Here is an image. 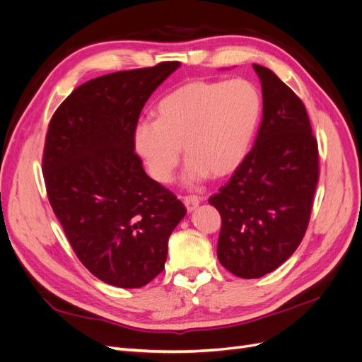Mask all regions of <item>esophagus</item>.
<instances>
[{
  "label": "esophagus",
  "instance_id": "1",
  "mask_svg": "<svg viewBox=\"0 0 362 362\" xmlns=\"http://www.w3.org/2000/svg\"><path fill=\"white\" fill-rule=\"evenodd\" d=\"M182 201H184V205H185V208H187L189 211H193L194 208L201 204V198H199V196H196V194L184 196Z\"/></svg>",
  "mask_w": 362,
  "mask_h": 362
}]
</instances>
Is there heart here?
Here are the masks:
<instances>
[{
  "label": "heart",
  "mask_w": 362,
  "mask_h": 362,
  "mask_svg": "<svg viewBox=\"0 0 362 362\" xmlns=\"http://www.w3.org/2000/svg\"><path fill=\"white\" fill-rule=\"evenodd\" d=\"M157 119H144L133 133L134 148L148 173L170 181L181 157L187 178H222L245 160L261 115V95L245 78L196 80L163 96Z\"/></svg>",
  "instance_id": "1"
}]
</instances>
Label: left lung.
I'll use <instances>...</instances> for the list:
<instances>
[{
	"label": "left lung",
	"instance_id": "obj_1",
	"mask_svg": "<svg viewBox=\"0 0 362 362\" xmlns=\"http://www.w3.org/2000/svg\"><path fill=\"white\" fill-rule=\"evenodd\" d=\"M262 87L258 137L231 180L208 202L222 217L217 258L243 279L267 275L298 249L319 182V145L300 98L254 64Z\"/></svg>",
	"mask_w": 362,
	"mask_h": 362
}]
</instances>
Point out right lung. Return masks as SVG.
<instances>
[{
    "label": "right lung",
    "mask_w": 362,
    "mask_h": 362,
    "mask_svg": "<svg viewBox=\"0 0 362 362\" xmlns=\"http://www.w3.org/2000/svg\"><path fill=\"white\" fill-rule=\"evenodd\" d=\"M178 66L98 76L74 89L48 125L42 172L49 204L83 266L120 288L160 275L169 235L187 213L148 177L133 141L141 108Z\"/></svg>",
    "instance_id": "right-lung-1"
}]
</instances>
